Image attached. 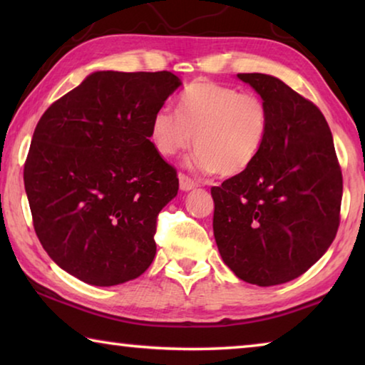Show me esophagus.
<instances>
[{"mask_svg": "<svg viewBox=\"0 0 365 365\" xmlns=\"http://www.w3.org/2000/svg\"><path fill=\"white\" fill-rule=\"evenodd\" d=\"M178 182H180V190L182 191H190V190L197 188V183L195 180H191V178L188 175H185V174L178 175Z\"/></svg>", "mask_w": 365, "mask_h": 365, "instance_id": "esophagus-1", "label": "esophagus"}]
</instances>
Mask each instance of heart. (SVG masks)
<instances>
[{
  "label": "heart",
  "instance_id": "1",
  "mask_svg": "<svg viewBox=\"0 0 365 365\" xmlns=\"http://www.w3.org/2000/svg\"><path fill=\"white\" fill-rule=\"evenodd\" d=\"M269 127L270 113L261 96L214 82H195L182 91L177 113L168 106L154 113L150 141L160 156L172 158L195 140L193 169L232 177L255 164Z\"/></svg>",
  "mask_w": 365,
  "mask_h": 365
}]
</instances>
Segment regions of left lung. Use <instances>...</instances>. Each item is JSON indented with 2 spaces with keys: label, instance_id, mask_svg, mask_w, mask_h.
Returning <instances> with one entry per match:
<instances>
[{
  "label": "left lung",
  "instance_id": "1",
  "mask_svg": "<svg viewBox=\"0 0 365 365\" xmlns=\"http://www.w3.org/2000/svg\"><path fill=\"white\" fill-rule=\"evenodd\" d=\"M267 104V141L255 164L212 187L214 238L238 279L274 287L298 279L330 248L343 178L324 114L267 73H238Z\"/></svg>",
  "mask_w": 365,
  "mask_h": 365
}]
</instances>
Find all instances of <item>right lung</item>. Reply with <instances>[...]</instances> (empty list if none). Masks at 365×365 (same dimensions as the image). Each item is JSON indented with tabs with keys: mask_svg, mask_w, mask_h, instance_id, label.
Returning <instances> with one entry per match:
<instances>
[{
	"mask_svg": "<svg viewBox=\"0 0 365 365\" xmlns=\"http://www.w3.org/2000/svg\"><path fill=\"white\" fill-rule=\"evenodd\" d=\"M180 85L168 71H98L36 123L24 168L34 227L76 279L113 287L151 265L158 214L178 178L153 148L150 123Z\"/></svg>",
	"mask_w": 365,
	"mask_h": 365,
	"instance_id": "add662e5",
	"label": "right lung"
}]
</instances>
